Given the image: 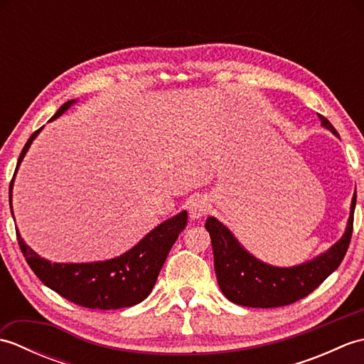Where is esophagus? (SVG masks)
<instances>
[{
	"label": "esophagus",
	"instance_id": "esophagus-1",
	"mask_svg": "<svg viewBox=\"0 0 364 364\" xmlns=\"http://www.w3.org/2000/svg\"><path fill=\"white\" fill-rule=\"evenodd\" d=\"M188 208H189L191 220H200L205 218L208 211H210V203H208V200L205 197L197 196L191 200Z\"/></svg>",
	"mask_w": 364,
	"mask_h": 364
}]
</instances>
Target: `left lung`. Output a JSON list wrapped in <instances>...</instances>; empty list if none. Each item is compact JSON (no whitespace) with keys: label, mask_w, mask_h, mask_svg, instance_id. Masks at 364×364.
Instances as JSON below:
<instances>
[{"label":"left lung","mask_w":364,"mask_h":364,"mask_svg":"<svg viewBox=\"0 0 364 364\" xmlns=\"http://www.w3.org/2000/svg\"><path fill=\"white\" fill-rule=\"evenodd\" d=\"M319 120L323 128L339 137L326 117L319 115ZM355 205L357 189L343 236L326 252L289 267L267 264L253 257L227 225L219 219L208 218L205 227L211 236L214 269L223 296L236 305L250 308L284 306L306 297L341 264L350 244Z\"/></svg>","instance_id":"left-lung-1"}]
</instances>
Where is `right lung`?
<instances>
[{"instance_id": "obj_1", "label": "right lung", "mask_w": 364, "mask_h": 364, "mask_svg": "<svg viewBox=\"0 0 364 364\" xmlns=\"http://www.w3.org/2000/svg\"><path fill=\"white\" fill-rule=\"evenodd\" d=\"M76 102L78 100H70V102L64 103L50 122L60 117ZM42 129L43 128L37 129L28 139L26 145L23 146L15 175H17V170L31 144L34 142V139ZM15 175L9 188L12 218V189ZM186 225L188 213L181 211L175 214L173 218L161 222L158 227H154L150 233H146L141 241L125 253H122L120 257L94 262H51L31 249L23 241L18 228H17V239L23 257L45 286L84 308L119 310V308L141 304L142 300L150 296L170 249Z\"/></svg>"}]
</instances>
